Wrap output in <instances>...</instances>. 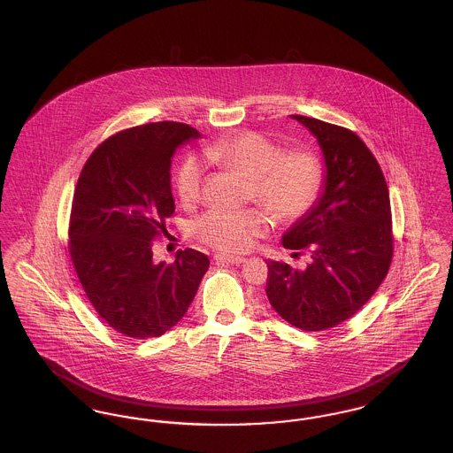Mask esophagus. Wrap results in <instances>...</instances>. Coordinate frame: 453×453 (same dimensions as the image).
<instances>
[{
	"label": "esophagus",
	"mask_w": 453,
	"mask_h": 453,
	"mask_svg": "<svg viewBox=\"0 0 453 453\" xmlns=\"http://www.w3.org/2000/svg\"><path fill=\"white\" fill-rule=\"evenodd\" d=\"M214 259L216 263H231V265H241L246 261L242 257H233V255H216Z\"/></svg>",
	"instance_id": "obj_1"
}]
</instances>
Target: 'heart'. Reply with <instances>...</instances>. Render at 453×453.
<instances>
[{"label": "heart", "mask_w": 453, "mask_h": 453, "mask_svg": "<svg viewBox=\"0 0 453 453\" xmlns=\"http://www.w3.org/2000/svg\"><path fill=\"white\" fill-rule=\"evenodd\" d=\"M212 165L251 180L253 196L277 220H292L309 211L323 183V168L311 151L285 152L266 135L241 132L216 141L205 150ZM203 166L187 157L176 173V192L185 207L202 195ZM266 219L258 211L212 209L192 226L195 237L220 251H246L255 237L266 231Z\"/></svg>", "instance_id": "b5f03b06"}]
</instances>
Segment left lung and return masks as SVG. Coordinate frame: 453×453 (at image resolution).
Wrapping results in <instances>:
<instances>
[{"instance_id": "1", "label": "left lung", "mask_w": 453, "mask_h": 453, "mask_svg": "<svg viewBox=\"0 0 453 453\" xmlns=\"http://www.w3.org/2000/svg\"><path fill=\"white\" fill-rule=\"evenodd\" d=\"M290 117L321 148L323 183L309 211L281 236L283 248L307 250L311 263L292 268L268 259L266 297L287 323L323 331L351 318L386 279L392 259L390 200L377 159L355 132Z\"/></svg>"}]
</instances>
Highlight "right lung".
Masks as SVG:
<instances>
[{"instance_id": "1", "label": "right lung", "mask_w": 453, "mask_h": 453, "mask_svg": "<svg viewBox=\"0 0 453 453\" xmlns=\"http://www.w3.org/2000/svg\"><path fill=\"white\" fill-rule=\"evenodd\" d=\"M200 132L180 122L122 130L100 144L80 174L69 222V253L88 299L115 331L165 334L188 311L207 255L187 248L154 261L152 239L174 212L172 159Z\"/></svg>"}]
</instances>
